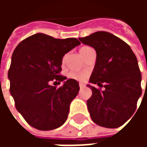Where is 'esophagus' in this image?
I'll return each mask as SVG.
<instances>
[{"mask_svg": "<svg viewBox=\"0 0 147 147\" xmlns=\"http://www.w3.org/2000/svg\"><path fill=\"white\" fill-rule=\"evenodd\" d=\"M80 88H83V87H85V84H83V83H80Z\"/></svg>", "mask_w": 147, "mask_h": 147, "instance_id": "obj_1", "label": "esophagus"}]
</instances>
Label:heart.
Wrapping results in <instances>:
<instances>
[{"mask_svg":"<svg viewBox=\"0 0 147 147\" xmlns=\"http://www.w3.org/2000/svg\"><path fill=\"white\" fill-rule=\"evenodd\" d=\"M90 47H88V46H86V47H83V48L80 49V53L82 56H83V54L85 53V52ZM65 56H64L63 59H62V62L64 63L65 61ZM88 71H69L68 74H67V77L69 79H72V80H77V81H80V82H83L84 80H86V78L88 77Z\"/></svg>","mask_w":147,"mask_h":147,"instance_id":"obj_1","label":"heart"}]
</instances>
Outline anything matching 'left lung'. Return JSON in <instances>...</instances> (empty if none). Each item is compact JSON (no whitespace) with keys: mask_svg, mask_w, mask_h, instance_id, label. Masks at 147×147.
Returning <instances> with one entry per match:
<instances>
[{"mask_svg":"<svg viewBox=\"0 0 147 147\" xmlns=\"http://www.w3.org/2000/svg\"><path fill=\"white\" fill-rule=\"evenodd\" d=\"M79 39L97 53L90 83L105 87L102 90L87 85L92 90L86 102L91 119L109 128L123 125L134 114L142 94V76L136 55L126 42L109 32L98 31Z\"/></svg>","mask_w":147,"mask_h":147,"instance_id":"8db88e82","label":"left lung"}]
</instances>
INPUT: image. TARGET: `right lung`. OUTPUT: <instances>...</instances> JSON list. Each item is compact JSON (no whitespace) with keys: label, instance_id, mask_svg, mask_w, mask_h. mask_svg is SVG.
<instances>
[{"label":"right lung","instance_id":"add662e5","mask_svg":"<svg viewBox=\"0 0 147 147\" xmlns=\"http://www.w3.org/2000/svg\"><path fill=\"white\" fill-rule=\"evenodd\" d=\"M79 45L75 38L59 39L38 33L15 49L8 72L10 93L18 112L31 127L49 131L67 120L71 102L80 90L79 83L69 79L58 88L50 83L67 79L60 75L62 59Z\"/></svg>","mask_w":147,"mask_h":147}]
</instances>
